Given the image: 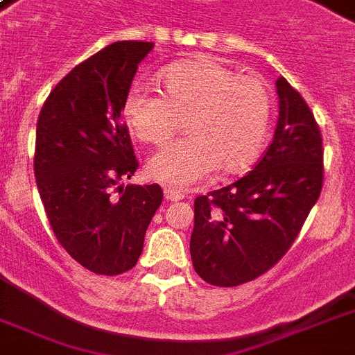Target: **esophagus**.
I'll return each mask as SVG.
<instances>
[{
    "label": "esophagus",
    "instance_id": "1",
    "mask_svg": "<svg viewBox=\"0 0 355 355\" xmlns=\"http://www.w3.org/2000/svg\"><path fill=\"white\" fill-rule=\"evenodd\" d=\"M164 195H166L167 200H173V202H177V200L184 199L182 191H178V189H175V188H166L164 189Z\"/></svg>",
    "mask_w": 355,
    "mask_h": 355
}]
</instances>
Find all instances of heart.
<instances>
[{
	"label": "heart",
	"mask_w": 355,
	"mask_h": 355,
	"mask_svg": "<svg viewBox=\"0 0 355 355\" xmlns=\"http://www.w3.org/2000/svg\"><path fill=\"white\" fill-rule=\"evenodd\" d=\"M162 94L134 86L123 119L141 141L169 144L186 119L189 138L156 153L147 173L171 188H189L219 169L225 175L252 166L263 149L272 97L263 80L239 75L216 60H186L158 73Z\"/></svg>",
	"instance_id": "obj_1"
}]
</instances>
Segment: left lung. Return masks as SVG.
<instances>
[{"label":"left lung","instance_id":"1","mask_svg":"<svg viewBox=\"0 0 355 355\" xmlns=\"http://www.w3.org/2000/svg\"><path fill=\"white\" fill-rule=\"evenodd\" d=\"M275 138L250 173L195 199L189 241L197 275L234 287L276 265L297 239L324 180L322 138L313 112L284 77Z\"/></svg>","mask_w":355,"mask_h":355}]
</instances>
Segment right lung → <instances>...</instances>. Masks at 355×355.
<instances>
[{"label": "right lung", "mask_w": 355, "mask_h": 355, "mask_svg": "<svg viewBox=\"0 0 355 355\" xmlns=\"http://www.w3.org/2000/svg\"><path fill=\"white\" fill-rule=\"evenodd\" d=\"M153 47L114 42L77 64L36 123L35 177L49 225L66 252L96 275L132 269L164 199L158 184L119 186L138 169L123 101Z\"/></svg>", "instance_id": "1"}]
</instances>
